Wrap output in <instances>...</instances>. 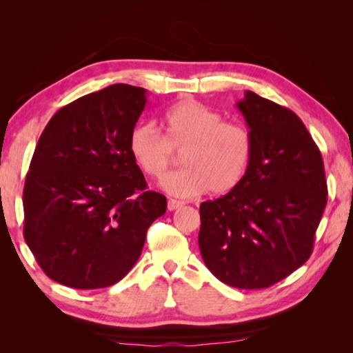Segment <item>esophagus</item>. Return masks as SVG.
<instances>
[{
	"label": "esophagus",
	"instance_id": "esophagus-1",
	"mask_svg": "<svg viewBox=\"0 0 353 353\" xmlns=\"http://www.w3.org/2000/svg\"><path fill=\"white\" fill-rule=\"evenodd\" d=\"M184 206V203L183 201H179V200H174V199H170V200H168V210H176V209H179V208H183Z\"/></svg>",
	"mask_w": 353,
	"mask_h": 353
}]
</instances>
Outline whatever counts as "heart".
<instances>
[{
	"instance_id": "b5f03b06",
	"label": "heart",
	"mask_w": 353,
	"mask_h": 353,
	"mask_svg": "<svg viewBox=\"0 0 353 353\" xmlns=\"http://www.w3.org/2000/svg\"><path fill=\"white\" fill-rule=\"evenodd\" d=\"M160 126L163 138L150 125L135 126L130 153L135 165L150 178H162L184 153V170L165 176L166 193L181 199L210 190L227 194L248 174L253 157V135L245 125L223 122L222 116L203 103L184 99L165 112Z\"/></svg>"
}]
</instances>
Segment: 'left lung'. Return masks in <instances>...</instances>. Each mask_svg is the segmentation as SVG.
I'll return each instance as SVG.
<instances>
[{
    "instance_id": "obj_1",
    "label": "left lung",
    "mask_w": 353,
    "mask_h": 353,
    "mask_svg": "<svg viewBox=\"0 0 353 353\" xmlns=\"http://www.w3.org/2000/svg\"><path fill=\"white\" fill-rule=\"evenodd\" d=\"M237 108L253 135L250 168L236 190L200 205L199 245L219 281L256 290L309 259L328 191L321 152L296 113L252 91Z\"/></svg>"
}]
</instances>
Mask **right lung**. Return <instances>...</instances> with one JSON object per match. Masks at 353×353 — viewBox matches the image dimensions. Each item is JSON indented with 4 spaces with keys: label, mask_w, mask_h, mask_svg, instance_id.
Instances as JSON below:
<instances>
[{
    "label": "right lung",
    "mask_w": 353,
    "mask_h": 353,
    "mask_svg": "<svg viewBox=\"0 0 353 353\" xmlns=\"http://www.w3.org/2000/svg\"><path fill=\"white\" fill-rule=\"evenodd\" d=\"M147 91L114 83L61 108L41 134L23 188V236L63 285L92 290L131 271L166 197L147 191L130 135Z\"/></svg>",
    "instance_id": "obj_1"
}]
</instances>
